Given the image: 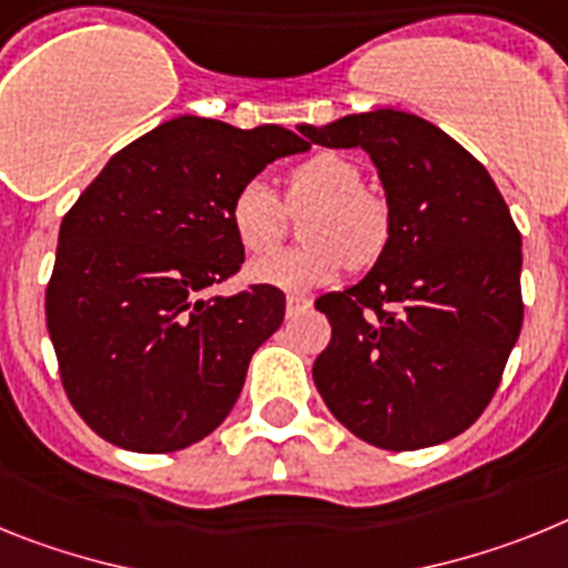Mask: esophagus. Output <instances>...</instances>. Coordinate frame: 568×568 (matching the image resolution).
<instances>
[{"label": "esophagus", "mask_w": 568, "mask_h": 568, "mask_svg": "<svg viewBox=\"0 0 568 568\" xmlns=\"http://www.w3.org/2000/svg\"><path fill=\"white\" fill-rule=\"evenodd\" d=\"M308 308H312V300L308 297H294V294H291V297L285 300V312H288V317H294V314L300 312H308Z\"/></svg>", "instance_id": "obj_1"}]
</instances>
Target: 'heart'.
Returning <instances> with one entry per match:
<instances>
[{
    "label": "heart",
    "instance_id": "b5f03b06",
    "mask_svg": "<svg viewBox=\"0 0 568 568\" xmlns=\"http://www.w3.org/2000/svg\"><path fill=\"white\" fill-rule=\"evenodd\" d=\"M285 205L308 209L300 248L256 260L251 280L283 291H312L334 283L348 265L377 263L392 236V211L386 200L363 189V171L337 151H320L285 176ZM229 223L236 243L251 256L277 248L285 234V209L265 180H248L234 191Z\"/></svg>",
    "mask_w": 568,
    "mask_h": 568
}]
</instances>
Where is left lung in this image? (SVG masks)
Masks as SVG:
<instances>
[{
	"label": "left lung",
	"mask_w": 568,
	"mask_h": 568,
	"mask_svg": "<svg viewBox=\"0 0 568 568\" xmlns=\"http://www.w3.org/2000/svg\"><path fill=\"white\" fill-rule=\"evenodd\" d=\"M363 148L392 236L357 285L317 300L332 343L314 359L325 406L388 452L437 446L483 414L520 337V231L489 171L432 122L394 108L300 125Z\"/></svg>",
	"instance_id": "left-lung-1"
}]
</instances>
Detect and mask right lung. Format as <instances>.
Instances as JSON below:
<instances>
[{
    "label": "right lung",
    "mask_w": 568,
    "mask_h": 568,
    "mask_svg": "<svg viewBox=\"0 0 568 568\" xmlns=\"http://www.w3.org/2000/svg\"><path fill=\"white\" fill-rule=\"evenodd\" d=\"M308 148L280 125L176 116L113 154L73 202L45 291L48 334L68 400L108 443L162 455L229 417L251 354L285 317L274 285L209 297L245 260L231 196Z\"/></svg>",
    "instance_id": "right-lung-1"
}]
</instances>
